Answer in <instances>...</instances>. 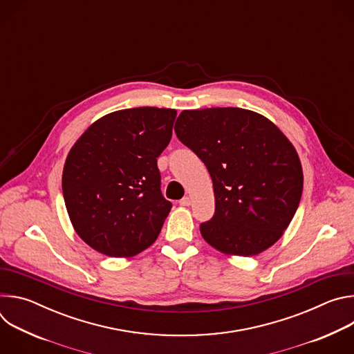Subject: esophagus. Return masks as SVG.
Wrapping results in <instances>:
<instances>
[{
	"label": "esophagus",
	"instance_id": "obj_1",
	"mask_svg": "<svg viewBox=\"0 0 354 354\" xmlns=\"http://www.w3.org/2000/svg\"><path fill=\"white\" fill-rule=\"evenodd\" d=\"M179 203H180V206H190V205H192V200H190V197L186 196V197L180 198Z\"/></svg>",
	"mask_w": 354,
	"mask_h": 354
}]
</instances>
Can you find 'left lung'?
<instances>
[{"label":"left lung","instance_id":"obj_1","mask_svg":"<svg viewBox=\"0 0 354 354\" xmlns=\"http://www.w3.org/2000/svg\"><path fill=\"white\" fill-rule=\"evenodd\" d=\"M178 138L205 162L216 213L200 224L205 241L225 255L254 257L276 243L302 193L297 151L268 118L241 108L183 111Z\"/></svg>","mask_w":354,"mask_h":354}]
</instances>
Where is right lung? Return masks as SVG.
Segmentation results:
<instances>
[{
	"label": "right lung",
	"mask_w": 354,
	"mask_h": 354,
	"mask_svg": "<svg viewBox=\"0 0 354 354\" xmlns=\"http://www.w3.org/2000/svg\"><path fill=\"white\" fill-rule=\"evenodd\" d=\"M175 109L133 108L92 123L63 169V194L80 238L106 257L130 258L158 238L172 205L157 158L172 137Z\"/></svg>",
	"instance_id": "add662e5"
}]
</instances>
